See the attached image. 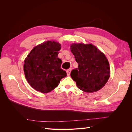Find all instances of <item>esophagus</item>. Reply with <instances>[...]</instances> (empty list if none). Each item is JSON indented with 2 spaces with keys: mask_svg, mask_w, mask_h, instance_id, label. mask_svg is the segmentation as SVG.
Instances as JSON below:
<instances>
[{
  "mask_svg": "<svg viewBox=\"0 0 132 132\" xmlns=\"http://www.w3.org/2000/svg\"><path fill=\"white\" fill-rule=\"evenodd\" d=\"M71 70V68H70V69H69L68 70H67V75H68V76H69V75H70Z\"/></svg>",
  "mask_w": 132,
  "mask_h": 132,
  "instance_id": "1",
  "label": "esophagus"
}]
</instances>
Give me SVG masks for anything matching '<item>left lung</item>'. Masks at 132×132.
<instances>
[{"label": "left lung", "mask_w": 132, "mask_h": 132, "mask_svg": "<svg viewBox=\"0 0 132 132\" xmlns=\"http://www.w3.org/2000/svg\"><path fill=\"white\" fill-rule=\"evenodd\" d=\"M70 50L79 64L70 73L78 88L86 93L102 89L110 76V64L105 55L92 44L73 43Z\"/></svg>", "instance_id": "1"}]
</instances>
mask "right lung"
<instances>
[{"instance_id":"1","label":"right lung","mask_w":132,"mask_h":132,"mask_svg":"<svg viewBox=\"0 0 132 132\" xmlns=\"http://www.w3.org/2000/svg\"><path fill=\"white\" fill-rule=\"evenodd\" d=\"M61 44L47 41L35 46L25 58L23 71L31 86L42 93H50L67 77L61 68L62 60L58 57Z\"/></svg>"}]
</instances>
